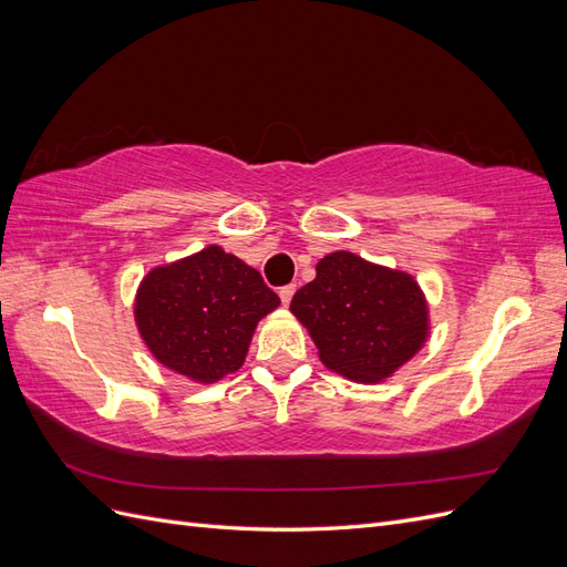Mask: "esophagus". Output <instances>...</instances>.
Here are the masks:
<instances>
[{"mask_svg":"<svg viewBox=\"0 0 567 567\" xmlns=\"http://www.w3.org/2000/svg\"><path fill=\"white\" fill-rule=\"evenodd\" d=\"M293 293H296V286L290 284V286H284V288L279 290V298H281L284 305H288L290 300H293Z\"/></svg>","mask_w":567,"mask_h":567,"instance_id":"34e87169","label":"esophagus"}]
</instances>
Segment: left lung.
Masks as SVG:
<instances>
[{"instance_id": "8db88e82", "label": "left lung", "mask_w": 567, "mask_h": 567, "mask_svg": "<svg viewBox=\"0 0 567 567\" xmlns=\"http://www.w3.org/2000/svg\"><path fill=\"white\" fill-rule=\"evenodd\" d=\"M319 359L359 383H379L414 357L427 338V305L419 284L338 250L317 265V279L290 300Z\"/></svg>"}]
</instances>
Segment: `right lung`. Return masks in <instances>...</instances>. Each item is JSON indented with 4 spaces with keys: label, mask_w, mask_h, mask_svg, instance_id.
<instances>
[{
    "label": "right lung",
    "mask_w": 567,
    "mask_h": 567,
    "mask_svg": "<svg viewBox=\"0 0 567 567\" xmlns=\"http://www.w3.org/2000/svg\"><path fill=\"white\" fill-rule=\"evenodd\" d=\"M260 271L219 246L151 269L134 319L151 354L196 383L241 369L257 321L279 307Z\"/></svg>",
    "instance_id": "add662e5"
}]
</instances>
